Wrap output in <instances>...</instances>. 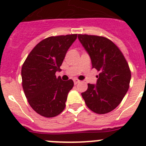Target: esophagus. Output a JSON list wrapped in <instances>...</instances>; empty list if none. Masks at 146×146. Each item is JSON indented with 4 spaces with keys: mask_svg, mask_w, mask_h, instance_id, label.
<instances>
[{
    "mask_svg": "<svg viewBox=\"0 0 146 146\" xmlns=\"http://www.w3.org/2000/svg\"><path fill=\"white\" fill-rule=\"evenodd\" d=\"M73 81H74V84H78V83H80V80L78 79H77V78H74V79H73Z\"/></svg>",
    "mask_w": 146,
    "mask_h": 146,
    "instance_id": "obj_1",
    "label": "esophagus"
}]
</instances>
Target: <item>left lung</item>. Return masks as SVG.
Returning a JSON list of instances; mask_svg holds the SVG:
<instances>
[{
	"label": "left lung",
	"instance_id": "8db88e82",
	"mask_svg": "<svg viewBox=\"0 0 146 146\" xmlns=\"http://www.w3.org/2000/svg\"><path fill=\"white\" fill-rule=\"evenodd\" d=\"M78 39L90 56L92 68L100 72L96 85L88 83L82 97L92 111L109 113L118 106L129 90V64L119 48L106 37L78 35Z\"/></svg>",
	"mask_w": 146,
	"mask_h": 146
}]
</instances>
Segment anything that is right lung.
Segmentation results:
<instances>
[{"label": "right lung", "mask_w": 146, "mask_h": 146, "mask_svg": "<svg viewBox=\"0 0 146 146\" xmlns=\"http://www.w3.org/2000/svg\"><path fill=\"white\" fill-rule=\"evenodd\" d=\"M78 35L52 36L41 40L31 51L21 69L22 86L30 106L45 117H54L66 107L72 80L56 78L67 51Z\"/></svg>", "instance_id": "1"}]
</instances>
